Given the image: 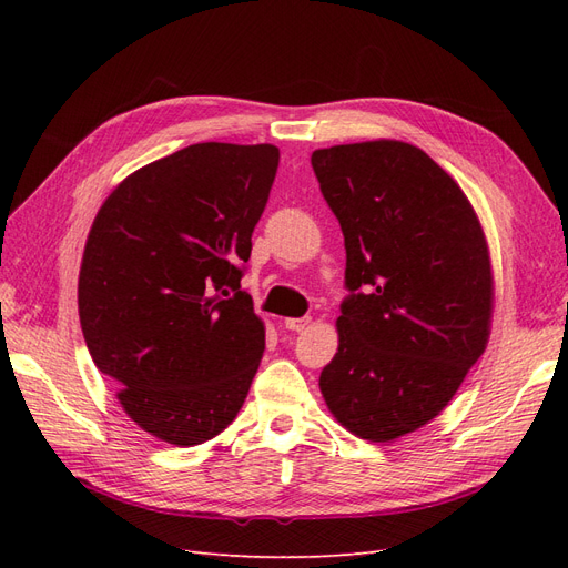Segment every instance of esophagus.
I'll return each instance as SVG.
<instances>
[{
    "label": "esophagus",
    "mask_w": 568,
    "mask_h": 568,
    "mask_svg": "<svg viewBox=\"0 0 568 568\" xmlns=\"http://www.w3.org/2000/svg\"><path fill=\"white\" fill-rule=\"evenodd\" d=\"M307 324H311V317H288V320H284V326L288 332H303Z\"/></svg>",
    "instance_id": "34e87169"
}]
</instances>
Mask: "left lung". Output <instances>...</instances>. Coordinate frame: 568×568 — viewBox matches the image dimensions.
<instances>
[{
    "label": "left lung",
    "mask_w": 568,
    "mask_h": 568,
    "mask_svg": "<svg viewBox=\"0 0 568 568\" xmlns=\"http://www.w3.org/2000/svg\"><path fill=\"white\" fill-rule=\"evenodd\" d=\"M311 163L343 232L348 288L320 388L348 432L386 443L432 422L486 351V236L459 184L417 146L341 144Z\"/></svg>",
    "instance_id": "obj_1"
}]
</instances>
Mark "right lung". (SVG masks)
<instances>
[{
  "label": "right lung",
  "mask_w": 568,
  "mask_h": 568,
  "mask_svg": "<svg viewBox=\"0 0 568 568\" xmlns=\"http://www.w3.org/2000/svg\"><path fill=\"white\" fill-rule=\"evenodd\" d=\"M277 165L272 144H192L120 182L94 217L82 336L130 419L165 443L227 428L261 365L265 329L242 277Z\"/></svg>",
  "instance_id": "add662e5"
}]
</instances>
